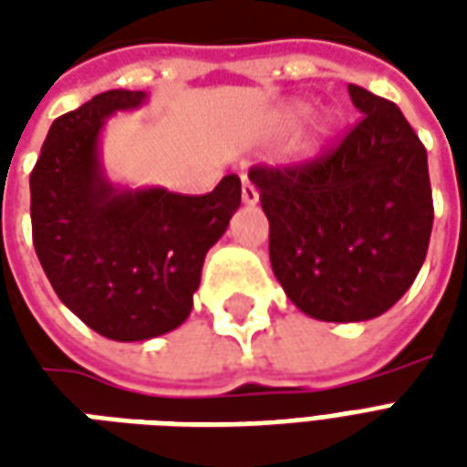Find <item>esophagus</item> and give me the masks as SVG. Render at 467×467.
I'll return each instance as SVG.
<instances>
[{
	"label": "esophagus",
	"instance_id": "1",
	"mask_svg": "<svg viewBox=\"0 0 467 467\" xmlns=\"http://www.w3.org/2000/svg\"><path fill=\"white\" fill-rule=\"evenodd\" d=\"M257 200H260V194H257V190H254V184L243 177V202L257 204Z\"/></svg>",
	"mask_w": 467,
	"mask_h": 467
}]
</instances>
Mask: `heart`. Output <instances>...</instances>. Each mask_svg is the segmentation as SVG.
<instances>
[{
    "instance_id": "b5f03b06",
    "label": "heart",
    "mask_w": 467,
    "mask_h": 467,
    "mask_svg": "<svg viewBox=\"0 0 467 467\" xmlns=\"http://www.w3.org/2000/svg\"><path fill=\"white\" fill-rule=\"evenodd\" d=\"M305 112L303 105H293L290 109H287V119H295V117H300ZM325 134V124L323 122H315L313 130H310V142L317 144L320 142V137Z\"/></svg>"
}]
</instances>
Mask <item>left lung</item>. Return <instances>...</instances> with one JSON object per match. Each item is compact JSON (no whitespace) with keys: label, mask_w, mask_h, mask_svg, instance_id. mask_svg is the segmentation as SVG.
<instances>
[{"label":"left lung","mask_w":467,"mask_h":467,"mask_svg":"<svg viewBox=\"0 0 467 467\" xmlns=\"http://www.w3.org/2000/svg\"><path fill=\"white\" fill-rule=\"evenodd\" d=\"M360 119L303 167H254L270 265L297 310L323 323L388 313L420 273L432 230L428 154L398 107L348 85Z\"/></svg>","instance_id":"8db88e82"}]
</instances>
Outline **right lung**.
Masks as SVG:
<instances>
[{"label": "right lung", "instance_id": "1", "mask_svg": "<svg viewBox=\"0 0 467 467\" xmlns=\"http://www.w3.org/2000/svg\"><path fill=\"white\" fill-rule=\"evenodd\" d=\"M147 99L109 89L55 119L29 177L45 275L82 323L117 343L152 340L190 317L204 254L243 194L237 174L202 197L112 182L102 162L107 119Z\"/></svg>", "mask_w": 467, "mask_h": 467}]
</instances>
